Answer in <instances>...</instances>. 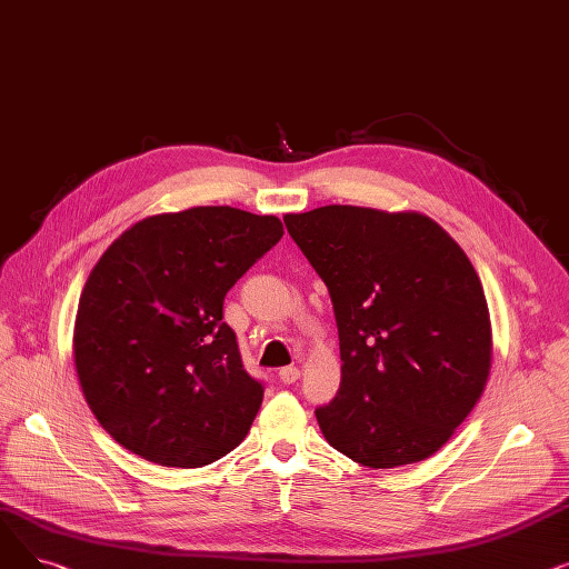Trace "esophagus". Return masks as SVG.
Instances as JSON below:
<instances>
[{
    "label": "esophagus",
    "mask_w": 569,
    "mask_h": 569,
    "mask_svg": "<svg viewBox=\"0 0 569 569\" xmlns=\"http://www.w3.org/2000/svg\"><path fill=\"white\" fill-rule=\"evenodd\" d=\"M279 378H281L283 385H292V382L300 380V369H297V367H283L279 371Z\"/></svg>",
    "instance_id": "34e87169"
}]
</instances>
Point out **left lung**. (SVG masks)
I'll use <instances>...</instances> for the list:
<instances>
[{"mask_svg":"<svg viewBox=\"0 0 569 569\" xmlns=\"http://www.w3.org/2000/svg\"><path fill=\"white\" fill-rule=\"evenodd\" d=\"M283 223L330 290L339 327L341 385L316 408L322 436L369 468L425 461L489 378L491 322L475 267L417 212L327 204Z\"/></svg>","mask_w":569,"mask_h":569,"instance_id":"left-lung-1","label":"left lung"}]
</instances>
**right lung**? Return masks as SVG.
Masks as SVG:
<instances>
[{"mask_svg":"<svg viewBox=\"0 0 569 569\" xmlns=\"http://www.w3.org/2000/svg\"><path fill=\"white\" fill-rule=\"evenodd\" d=\"M281 237L277 217L193 207L138 221L101 256L73 357L89 408L129 452L200 468L244 440L264 385L244 369L223 300Z\"/></svg>","mask_w":569,"mask_h":569,"instance_id":"1","label":"right lung"}]
</instances>
